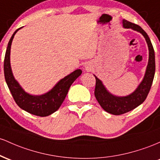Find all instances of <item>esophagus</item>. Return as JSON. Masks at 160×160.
<instances>
[{"label": "esophagus", "instance_id": "obj_1", "mask_svg": "<svg viewBox=\"0 0 160 160\" xmlns=\"http://www.w3.org/2000/svg\"><path fill=\"white\" fill-rule=\"evenodd\" d=\"M85 69H86V70H89V69H90V67H89V66H85Z\"/></svg>", "mask_w": 160, "mask_h": 160}]
</instances>
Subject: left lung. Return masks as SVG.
<instances>
[{
	"label": "left lung",
	"instance_id": "left-lung-1",
	"mask_svg": "<svg viewBox=\"0 0 160 160\" xmlns=\"http://www.w3.org/2000/svg\"><path fill=\"white\" fill-rule=\"evenodd\" d=\"M123 26L125 28H132L135 31L141 32L143 35L149 48V61L142 82L140 84L134 92L126 97H116L111 94L105 88L101 81L94 75L96 79V85L94 89L95 98L104 110L116 116L124 114L132 110L141 105L146 100L155 75V53L153 47L148 34L141 26L125 19L123 20Z\"/></svg>",
	"mask_w": 160,
	"mask_h": 160
}]
</instances>
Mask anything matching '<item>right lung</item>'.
Returning <instances> with one entry per match:
<instances>
[{
    "instance_id": "obj_1",
    "label": "right lung",
    "mask_w": 160,
    "mask_h": 160,
    "mask_svg": "<svg viewBox=\"0 0 160 160\" xmlns=\"http://www.w3.org/2000/svg\"><path fill=\"white\" fill-rule=\"evenodd\" d=\"M21 28H18L12 34L11 38L8 43L5 53L4 62H3V71L6 80L10 93L17 104L23 110L35 115V116L44 117L53 113L60 107L62 102L65 100L66 94L69 91V88L75 80L82 74L81 69L72 72L65 78L61 79L52 90L45 94L41 96H33L27 94L24 91L19 83L15 80L12 75L10 62V48L12 41L17 32Z\"/></svg>"
}]
</instances>
